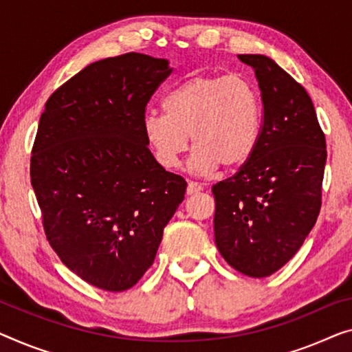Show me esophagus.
<instances>
[{
    "mask_svg": "<svg viewBox=\"0 0 352 352\" xmlns=\"http://www.w3.org/2000/svg\"><path fill=\"white\" fill-rule=\"evenodd\" d=\"M204 190V186L202 185H199V183H196V182H188V188H186V192L190 194H197V192H201Z\"/></svg>",
    "mask_w": 352,
    "mask_h": 352,
    "instance_id": "1",
    "label": "esophagus"
}]
</instances>
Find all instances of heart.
Returning a JSON list of instances; mask_svg holds the SVG:
<instances>
[{
  "label": "heart",
  "mask_w": 352,
  "mask_h": 352,
  "mask_svg": "<svg viewBox=\"0 0 352 352\" xmlns=\"http://www.w3.org/2000/svg\"><path fill=\"white\" fill-rule=\"evenodd\" d=\"M164 113H146L145 139L166 169H175L188 150L196 146L191 169L210 174L223 166L243 167L258 146L262 131V99L248 77L194 76L162 99Z\"/></svg>",
  "instance_id": "1"
}]
</instances>
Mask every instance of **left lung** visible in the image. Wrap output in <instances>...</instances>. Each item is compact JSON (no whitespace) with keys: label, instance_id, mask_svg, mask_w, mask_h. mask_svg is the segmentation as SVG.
I'll return each instance as SVG.
<instances>
[{"label":"left lung","instance_id":"left-lung-1","mask_svg":"<svg viewBox=\"0 0 352 352\" xmlns=\"http://www.w3.org/2000/svg\"><path fill=\"white\" fill-rule=\"evenodd\" d=\"M254 69L262 131L251 160L213 185L214 243L251 278L280 270L316 223L322 199L326 135L305 88L264 55H239Z\"/></svg>","mask_w":352,"mask_h":352}]
</instances>
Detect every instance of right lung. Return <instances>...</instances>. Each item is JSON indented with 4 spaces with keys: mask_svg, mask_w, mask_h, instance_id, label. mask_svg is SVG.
I'll list each match as a JSON object with an SVG mask.
<instances>
[{
    "mask_svg": "<svg viewBox=\"0 0 352 352\" xmlns=\"http://www.w3.org/2000/svg\"><path fill=\"white\" fill-rule=\"evenodd\" d=\"M170 71L135 52L94 61L41 115L30 177L47 242L99 289L122 292L144 276L185 197L186 182L155 160L142 129Z\"/></svg>",
    "mask_w": 352,
    "mask_h": 352,
    "instance_id": "1",
    "label": "right lung"
}]
</instances>
